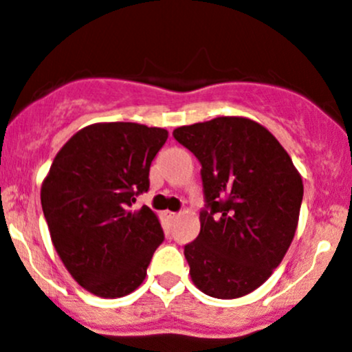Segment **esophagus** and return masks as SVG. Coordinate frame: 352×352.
Segmentation results:
<instances>
[{"mask_svg":"<svg viewBox=\"0 0 352 352\" xmlns=\"http://www.w3.org/2000/svg\"><path fill=\"white\" fill-rule=\"evenodd\" d=\"M165 217H166V219H170V221H175L177 217H179V213H175V212H165Z\"/></svg>","mask_w":352,"mask_h":352,"instance_id":"obj_1","label":"esophagus"}]
</instances>
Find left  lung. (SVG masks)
Here are the masks:
<instances>
[{
  "label": "left lung",
  "instance_id": "1",
  "mask_svg": "<svg viewBox=\"0 0 352 352\" xmlns=\"http://www.w3.org/2000/svg\"><path fill=\"white\" fill-rule=\"evenodd\" d=\"M173 137L201 163V229L184 246L192 283L215 298L257 290L297 231L300 173L271 131L248 118H213L175 128Z\"/></svg>",
  "mask_w": 352,
  "mask_h": 352
}]
</instances>
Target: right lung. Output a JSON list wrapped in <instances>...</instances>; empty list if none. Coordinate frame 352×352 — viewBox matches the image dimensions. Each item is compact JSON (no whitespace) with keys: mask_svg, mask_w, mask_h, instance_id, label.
<instances>
[{"mask_svg":"<svg viewBox=\"0 0 352 352\" xmlns=\"http://www.w3.org/2000/svg\"><path fill=\"white\" fill-rule=\"evenodd\" d=\"M168 139L165 128L95 123L62 146L41 184L52 243L78 285L118 298L142 285L163 243L156 213L133 203L149 189V168Z\"/></svg>","mask_w":352,"mask_h":352,"instance_id":"1","label":"right lung"}]
</instances>
